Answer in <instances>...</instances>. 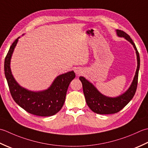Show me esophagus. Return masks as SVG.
Masks as SVG:
<instances>
[{
    "instance_id": "obj_1",
    "label": "esophagus",
    "mask_w": 148,
    "mask_h": 148,
    "mask_svg": "<svg viewBox=\"0 0 148 148\" xmlns=\"http://www.w3.org/2000/svg\"><path fill=\"white\" fill-rule=\"evenodd\" d=\"M75 73H76L77 75H79L82 74L83 73V71H82V69H80V68H77L76 70H75Z\"/></svg>"
}]
</instances>
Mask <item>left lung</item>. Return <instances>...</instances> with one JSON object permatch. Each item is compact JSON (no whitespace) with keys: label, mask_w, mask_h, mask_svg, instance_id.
<instances>
[{"label":"left lung","mask_w":148,"mask_h":148,"mask_svg":"<svg viewBox=\"0 0 148 148\" xmlns=\"http://www.w3.org/2000/svg\"><path fill=\"white\" fill-rule=\"evenodd\" d=\"M116 31L118 37L124 38L133 45L137 56V70L129 88L124 93L116 97H109L103 95L86 78L84 77H79L82 84L84 94L87 105L92 111L99 114H111L119 112L133 98L137 89L138 71L140 68L139 53L134 41L126 32L121 30H116Z\"/></svg>","instance_id":"left-lung-1"}]
</instances>
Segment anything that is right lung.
<instances>
[{
  "mask_svg": "<svg viewBox=\"0 0 148 148\" xmlns=\"http://www.w3.org/2000/svg\"><path fill=\"white\" fill-rule=\"evenodd\" d=\"M15 40L4 61V73L11 95L14 101L27 112L39 116H51L61 109L65 101L70 82L75 77L73 71L59 75L49 88L33 91L21 86L15 80L11 70V59L18 39Z\"/></svg>",
  "mask_w": 148,
  "mask_h": 148,
  "instance_id": "add662e5",
  "label": "right lung"
}]
</instances>
